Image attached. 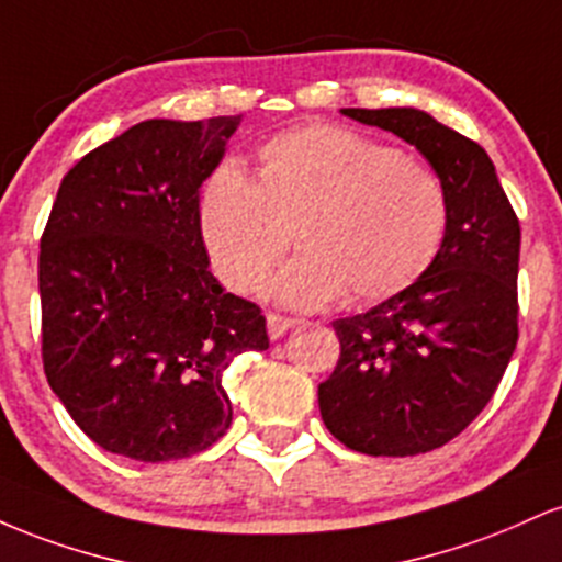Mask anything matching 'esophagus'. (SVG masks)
Listing matches in <instances>:
<instances>
[{"label":"esophagus","mask_w":562,"mask_h":562,"mask_svg":"<svg viewBox=\"0 0 562 562\" xmlns=\"http://www.w3.org/2000/svg\"><path fill=\"white\" fill-rule=\"evenodd\" d=\"M290 327H295V319L282 317V314H267V333H269V338H272V340L282 338V335H285Z\"/></svg>","instance_id":"1"}]
</instances>
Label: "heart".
Listing matches in <instances>:
<instances>
[{
    "label": "heart",
    "instance_id": "obj_1",
    "mask_svg": "<svg viewBox=\"0 0 562 562\" xmlns=\"http://www.w3.org/2000/svg\"><path fill=\"white\" fill-rule=\"evenodd\" d=\"M200 240L218 280L250 290L293 240L274 290L293 306L378 303L434 267L449 192L434 169L346 126H303L259 150V173L222 164L203 187Z\"/></svg>",
    "mask_w": 562,
    "mask_h": 562
}]
</instances>
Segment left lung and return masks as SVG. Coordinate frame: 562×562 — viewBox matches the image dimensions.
Wrapping results in <instances>:
<instances>
[{
    "instance_id": "8db88e82",
    "label": "left lung",
    "mask_w": 562,
    "mask_h": 562,
    "mask_svg": "<svg viewBox=\"0 0 562 562\" xmlns=\"http://www.w3.org/2000/svg\"><path fill=\"white\" fill-rule=\"evenodd\" d=\"M423 153L449 192L447 240L404 293L335 319L340 359L319 383L327 430L372 457L460 436L494 396L518 344L520 224L479 142L417 108H344Z\"/></svg>"
}]
</instances>
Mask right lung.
Segmentation results:
<instances>
[{"instance_id": "obj_1", "label": "right lung", "mask_w": 562, "mask_h": 562, "mask_svg": "<svg viewBox=\"0 0 562 562\" xmlns=\"http://www.w3.org/2000/svg\"><path fill=\"white\" fill-rule=\"evenodd\" d=\"M240 115L150 119L63 177L38 250L49 389L105 451L198 454L227 434L224 370L267 351L256 303L218 285L200 240V184Z\"/></svg>"}]
</instances>
